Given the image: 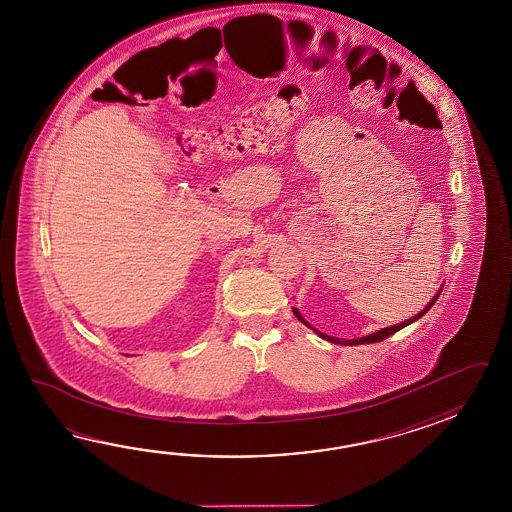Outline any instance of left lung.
Instances as JSON below:
<instances>
[{
  "mask_svg": "<svg viewBox=\"0 0 512 512\" xmlns=\"http://www.w3.org/2000/svg\"><path fill=\"white\" fill-rule=\"evenodd\" d=\"M441 291H443V287L435 293L434 298L426 304L425 309L423 311H419L417 315L412 316V318H408V320H404L403 324H397V326H390V327H382V329H379V331H375V333H370V335H366V337H360V338H351V340H346V338H337V337H329V335H326V333H320L318 329H315V327L311 326L307 320H305L304 316L300 315V311L296 309V307H293V313L302 324H305L307 327H311L313 331H315L316 335L320 338H324V340H329V342H333V344H344V346H359V344H371V342H381V340H384L386 337H392L393 333H397L399 329H403V327L410 326V324H414L415 320H419L421 316L425 315L426 311L432 307V305L435 304V300L439 298V294H441Z\"/></svg>",
  "mask_w": 512,
  "mask_h": 512,
  "instance_id": "left-lung-1",
  "label": "left lung"
}]
</instances>
